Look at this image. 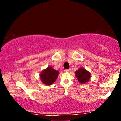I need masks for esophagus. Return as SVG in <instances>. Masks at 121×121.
Instances as JSON below:
<instances>
[{"label": "esophagus", "mask_w": 121, "mask_h": 121, "mask_svg": "<svg viewBox=\"0 0 121 121\" xmlns=\"http://www.w3.org/2000/svg\"><path fill=\"white\" fill-rule=\"evenodd\" d=\"M70 71H71V69H65V70H64V72H70Z\"/></svg>", "instance_id": "obj_1"}]
</instances>
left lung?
Listing matches in <instances>:
<instances>
[{"instance_id": "8db88e82", "label": "left lung", "mask_w": 121, "mask_h": 121, "mask_svg": "<svg viewBox=\"0 0 121 121\" xmlns=\"http://www.w3.org/2000/svg\"><path fill=\"white\" fill-rule=\"evenodd\" d=\"M75 75L79 82L82 84L87 82L90 78V73L82 68L75 72Z\"/></svg>"}]
</instances>
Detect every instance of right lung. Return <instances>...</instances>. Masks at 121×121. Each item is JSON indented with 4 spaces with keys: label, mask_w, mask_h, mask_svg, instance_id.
<instances>
[{
    "label": "right lung",
    "mask_w": 121,
    "mask_h": 121,
    "mask_svg": "<svg viewBox=\"0 0 121 121\" xmlns=\"http://www.w3.org/2000/svg\"><path fill=\"white\" fill-rule=\"evenodd\" d=\"M59 72L52 67H48L41 72L40 78L42 82L46 85H51L57 79Z\"/></svg>",
    "instance_id": "right-lung-1"
}]
</instances>
